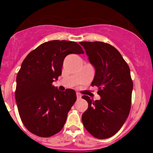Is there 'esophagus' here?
<instances>
[{"label":"esophagus","mask_w":153,"mask_h":153,"mask_svg":"<svg viewBox=\"0 0 153 153\" xmlns=\"http://www.w3.org/2000/svg\"><path fill=\"white\" fill-rule=\"evenodd\" d=\"M76 95H77V98H81V95L80 93H78V92H77Z\"/></svg>","instance_id":"1"}]
</instances>
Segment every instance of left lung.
<instances>
[{"label":"left lung","mask_w":153,"mask_h":153,"mask_svg":"<svg viewBox=\"0 0 153 153\" xmlns=\"http://www.w3.org/2000/svg\"><path fill=\"white\" fill-rule=\"evenodd\" d=\"M86 50L95 74L91 86L98 87L101 99L87 95L88 109L82 115L86 130L99 139L110 138L119 131L129 115L133 82L130 69L120 52L106 43L80 42Z\"/></svg>","instance_id":"left-lung-1"}]
</instances>
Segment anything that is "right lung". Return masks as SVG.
I'll return each mask as SVG.
<instances>
[{"label":"right lung","mask_w":153,"mask_h":153,"mask_svg":"<svg viewBox=\"0 0 153 153\" xmlns=\"http://www.w3.org/2000/svg\"><path fill=\"white\" fill-rule=\"evenodd\" d=\"M84 53L76 42L55 40L41 44L24 60L15 95L21 121L32 134L47 138L64 127L76 93L72 89L61 92L52 83L61 75L66 56Z\"/></svg>","instance_id":"right-lung-1"}]
</instances>
